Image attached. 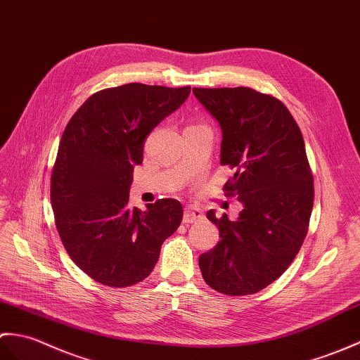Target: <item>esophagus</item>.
Listing matches in <instances>:
<instances>
[{
	"mask_svg": "<svg viewBox=\"0 0 360 360\" xmlns=\"http://www.w3.org/2000/svg\"><path fill=\"white\" fill-rule=\"evenodd\" d=\"M203 217V212L194 206H186L185 212H183V223H194Z\"/></svg>",
	"mask_w": 360,
	"mask_h": 360,
	"instance_id": "esophagus-1",
	"label": "esophagus"
}]
</instances>
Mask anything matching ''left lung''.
Listing matches in <instances>:
<instances>
[{"instance_id":"8db88e82","label":"left lung","mask_w":360,"mask_h":360,"mask_svg":"<svg viewBox=\"0 0 360 360\" xmlns=\"http://www.w3.org/2000/svg\"><path fill=\"white\" fill-rule=\"evenodd\" d=\"M221 127L220 165L234 171L225 197L243 210L206 217L220 242L198 259L205 282L226 295L259 292L281 277L305 240L314 202L313 174L302 132L283 103L251 87H194Z\"/></svg>"}]
</instances>
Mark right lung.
Listing matches in <instances>:
<instances>
[{"mask_svg":"<svg viewBox=\"0 0 360 360\" xmlns=\"http://www.w3.org/2000/svg\"><path fill=\"white\" fill-rule=\"evenodd\" d=\"M191 87L129 83L95 92L72 115L51 177L55 225L69 257L95 282L126 288L150 274L181 223L174 198L129 206L145 139L177 110Z\"/></svg>","mask_w":360,"mask_h":360,"instance_id":"obj_1","label":"right lung"}]
</instances>
